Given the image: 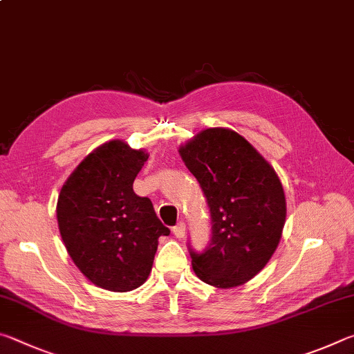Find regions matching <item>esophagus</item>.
Masks as SVG:
<instances>
[{"label":"esophagus","mask_w":354,"mask_h":354,"mask_svg":"<svg viewBox=\"0 0 354 354\" xmlns=\"http://www.w3.org/2000/svg\"><path fill=\"white\" fill-rule=\"evenodd\" d=\"M173 234H175L176 239H184V236H185L184 223H178L175 227H173Z\"/></svg>","instance_id":"1"}]
</instances>
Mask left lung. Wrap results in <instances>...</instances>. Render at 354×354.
Returning <instances> with one entry per match:
<instances>
[{"instance_id":"8db88e82","label":"left lung","mask_w":354,"mask_h":354,"mask_svg":"<svg viewBox=\"0 0 354 354\" xmlns=\"http://www.w3.org/2000/svg\"><path fill=\"white\" fill-rule=\"evenodd\" d=\"M200 183L212 218L205 253L190 250L203 283L231 289L253 279L277 251L286 223V195L273 167L227 128H207L179 147Z\"/></svg>"}]
</instances>
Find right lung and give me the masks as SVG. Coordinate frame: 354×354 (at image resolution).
<instances>
[{"mask_svg": "<svg viewBox=\"0 0 354 354\" xmlns=\"http://www.w3.org/2000/svg\"><path fill=\"white\" fill-rule=\"evenodd\" d=\"M147 159L145 149L109 140L82 159L59 194L62 242L80 272L101 289L140 287L151 272L159 237L170 234L149 198L133 190Z\"/></svg>", "mask_w": 354, "mask_h": 354, "instance_id": "add662e5", "label": "right lung"}]
</instances>
